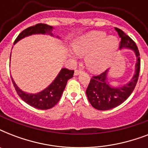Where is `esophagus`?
Instances as JSON below:
<instances>
[{
    "instance_id": "esophagus-1",
    "label": "esophagus",
    "mask_w": 148,
    "mask_h": 148,
    "mask_svg": "<svg viewBox=\"0 0 148 148\" xmlns=\"http://www.w3.org/2000/svg\"><path fill=\"white\" fill-rule=\"evenodd\" d=\"M80 73H81V70H75V71H74V75H75V76L79 75Z\"/></svg>"
}]
</instances>
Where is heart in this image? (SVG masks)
<instances>
[{"mask_svg":"<svg viewBox=\"0 0 148 148\" xmlns=\"http://www.w3.org/2000/svg\"><path fill=\"white\" fill-rule=\"evenodd\" d=\"M117 47V38L107 37L103 31L89 32L73 44L74 52L78 55H86V65L94 72L103 71L110 66Z\"/></svg>","mask_w":148,"mask_h":148,"instance_id":"b5f03b06","label":"heart"}]
</instances>
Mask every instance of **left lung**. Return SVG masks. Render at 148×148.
<instances>
[{
	"label": "left lung",
	"mask_w": 148,
	"mask_h": 148,
	"mask_svg": "<svg viewBox=\"0 0 148 148\" xmlns=\"http://www.w3.org/2000/svg\"><path fill=\"white\" fill-rule=\"evenodd\" d=\"M115 30L121 40L120 48L127 47L133 50L137 57L135 74L130 82L121 87L113 88L108 83V70L99 75L93 76L86 90V94L90 104L97 110H110L121 104L126 101L133 92L138 82L140 67V53L135 42L121 29L115 27Z\"/></svg>",
	"instance_id": "1"
}]
</instances>
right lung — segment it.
I'll list each match as a JSON object with an SVG mask.
<instances>
[{
  "label": "right lung",
  "instance_id": "right-lung-1",
  "mask_svg": "<svg viewBox=\"0 0 148 148\" xmlns=\"http://www.w3.org/2000/svg\"><path fill=\"white\" fill-rule=\"evenodd\" d=\"M52 29H53V27L49 26L46 24H36L35 26L29 27L17 36V38L14 40V44H16L18 40L22 38L31 35V34H48L53 35L51 33ZM74 72V71L73 70L62 68L55 80L46 89L38 94H27L18 88L13 78L12 82L17 95H19V97L24 102H26L29 105L38 108V109L47 110V109L53 108V106L58 103L66 87L67 81L73 77Z\"/></svg>",
  "mask_w": 148,
  "mask_h": 148
}]
</instances>
